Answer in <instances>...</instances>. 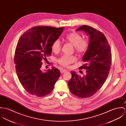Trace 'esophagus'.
<instances>
[{
    "mask_svg": "<svg viewBox=\"0 0 126 126\" xmlns=\"http://www.w3.org/2000/svg\"><path fill=\"white\" fill-rule=\"evenodd\" d=\"M67 71V70H66V69H60V72L61 73H64Z\"/></svg>",
    "mask_w": 126,
    "mask_h": 126,
    "instance_id": "obj_1",
    "label": "esophagus"
}]
</instances>
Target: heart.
<instances>
[{
  "label": "heart",
  "instance_id": "1",
  "mask_svg": "<svg viewBox=\"0 0 126 126\" xmlns=\"http://www.w3.org/2000/svg\"><path fill=\"white\" fill-rule=\"evenodd\" d=\"M67 42L70 43L74 47L75 52L79 55H84L87 51L89 43L86 39H82V36L77 32H71L67 34L64 38ZM51 49L55 53H58L61 50V43L58 39L53 42ZM76 61L75 56H69L64 55L61 56L58 59V63L64 66H68L70 64L74 63Z\"/></svg>",
  "mask_w": 126,
  "mask_h": 126
}]
</instances>
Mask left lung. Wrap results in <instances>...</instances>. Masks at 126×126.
Listing matches in <instances>:
<instances>
[{
	"label": "left lung",
	"instance_id": "1",
	"mask_svg": "<svg viewBox=\"0 0 126 126\" xmlns=\"http://www.w3.org/2000/svg\"><path fill=\"white\" fill-rule=\"evenodd\" d=\"M76 30H83L89 36V48L82 58L86 64L79 68L85 69L86 74L81 77L71 71L68 85L75 96L89 98L98 92L107 79L112 64L111 51L104 35L96 29L84 25Z\"/></svg>",
	"mask_w": 126,
	"mask_h": 126
}]
</instances>
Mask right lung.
I'll return each instance as SVG.
<instances>
[{"label":"right lung","mask_w":126,"mask_h":126,"mask_svg":"<svg viewBox=\"0 0 126 126\" xmlns=\"http://www.w3.org/2000/svg\"><path fill=\"white\" fill-rule=\"evenodd\" d=\"M64 27L37 26L28 30L20 38L15 51L14 63L18 79L30 94L42 97L50 94L60 76L53 67L42 70V60L52 54L51 45L60 36Z\"/></svg>","instance_id":"add662e5"}]
</instances>
